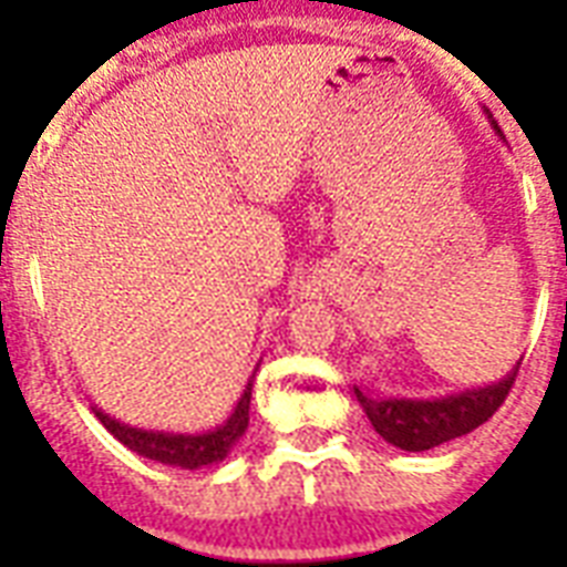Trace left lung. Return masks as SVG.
I'll return each instance as SVG.
<instances>
[{"label":"left lung","instance_id":"1","mask_svg":"<svg viewBox=\"0 0 567 567\" xmlns=\"http://www.w3.org/2000/svg\"><path fill=\"white\" fill-rule=\"evenodd\" d=\"M494 132L501 135V128L494 126ZM520 362L512 368L501 382L485 388H471L462 394L439 396V400H371L355 388V396L362 403L368 421L373 423V430L400 450L409 453H421V450H432L453 441L458 435L474 432L480 423H485L503 400L509 396L515 377H518Z\"/></svg>","mask_w":567,"mask_h":567}]
</instances>
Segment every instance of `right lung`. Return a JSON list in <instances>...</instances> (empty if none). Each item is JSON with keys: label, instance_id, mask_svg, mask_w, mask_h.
Here are the masks:
<instances>
[{"label": "right lung", "instance_id": "1", "mask_svg": "<svg viewBox=\"0 0 567 567\" xmlns=\"http://www.w3.org/2000/svg\"><path fill=\"white\" fill-rule=\"evenodd\" d=\"M249 396H252V379H249L247 388H244V394H240L235 412L229 414V421L212 432H199V435L137 430V426L114 421L111 414H105L102 409H96V405H93V414L100 417L102 426H105L120 444H126L128 450H135L137 456L153 458V462H162V465H176L194 471V467L214 465V462H223V458L229 456V450L235 447L240 435L247 432Z\"/></svg>", "mask_w": 567, "mask_h": 567}]
</instances>
